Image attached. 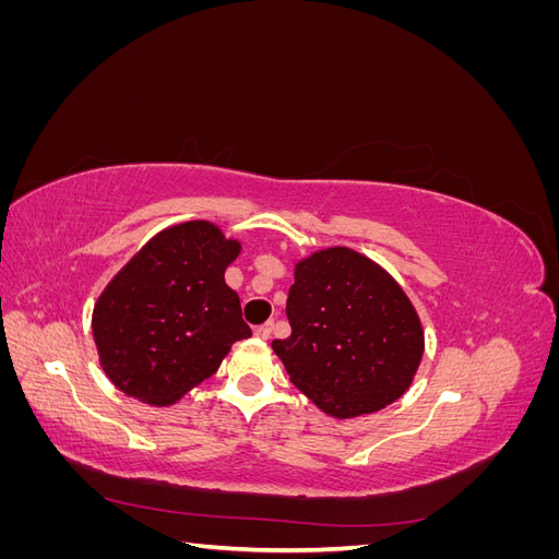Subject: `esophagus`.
<instances>
[{"label": "esophagus", "instance_id": "obj_1", "mask_svg": "<svg viewBox=\"0 0 559 559\" xmlns=\"http://www.w3.org/2000/svg\"><path fill=\"white\" fill-rule=\"evenodd\" d=\"M273 321H267V324H263V326H257V329H253V335H257V337H261V341H267V337L270 335H273Z\"/></svg>", "mask_w": 559, "mask_h": 559}]
</instances>
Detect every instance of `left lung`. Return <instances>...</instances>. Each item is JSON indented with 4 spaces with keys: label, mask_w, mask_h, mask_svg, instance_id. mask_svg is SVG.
<instances>
[{
    "label": "left lung",
    "mask_w": 559,
    "mask_h": 559,
    "mask_svg": "<svg viewBox=\"0 0 559 559\" xmlns=\"http://www.w3.org/2000/svg\"><path fill=\"white\" fill-rule=\"evenodd\" d=\"M286 317L292 335L273 341V349L321 413L370 415L411 389L425 329L401 284L373 259L349 247L300 259Z\"/></svg>",
    "instance_id": "left-lung-1"
}]
</instances>
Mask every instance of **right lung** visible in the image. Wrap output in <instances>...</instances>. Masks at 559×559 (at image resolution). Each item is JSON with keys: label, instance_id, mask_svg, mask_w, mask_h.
I'll list each match as a JSON object with an SVG mask.
<instances>
[{"label": "right lung", "instance_id": "add662e5", "mask_svg": "<svg viewBox=\"0 0 559 559\" xmlns=\"http://www.w3.org/2000/svg\"><path fill=\"white\" fill-rule=\"evenodd\" d=\"M242 245L205 218L156 233L118 270L93 308L105 376L126 396L173 405L216 373L251 329L224 280Z\"/></svg>", "mask_w": 559, "mask_h": 559}]
</instances>
